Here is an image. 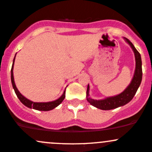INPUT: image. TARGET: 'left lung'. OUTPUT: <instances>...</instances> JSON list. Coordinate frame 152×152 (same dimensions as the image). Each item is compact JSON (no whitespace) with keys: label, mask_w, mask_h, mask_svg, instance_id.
Segmentation results:
<instances>
[{"label":"left lung","mask_w":152,"mask_h":152,"mask_svg":"<svg viewBox=\"0 0 152 152\" xmlns=\"http://www.w3.org/2000/svg\"><path fill=\"white\" fill-rule=\"evenodd\" d=\"M125 40L129 43V45L132 48L133 51L134 53V57H135V70H134V74L132 78L131 83L119 95L115 96H112V97H108L105 99L102 100H94V99L90 98L89 95V90H90V86L87 85V100L89 103L93 107H96V108H99L100 110H110L113 109L118 108L119 107H121L126 104L127 103L130 102L133 97L135 95L139 86L140 85L142 81V61L141 56H140V53L137 50V49L134 48L133 44L129 40L126 38H124Z\"/></svg>","instance_id":"left-lung-1"}]
</instances>
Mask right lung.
<instances>
[{
    "label": "right lung",
    "instance_id": "add662e5",
    "mask_svg": "<svg viewBox=\"0 0 152 152\" xmlns=\"http://www.w3.org/2000/svg\"><path fill=\"white\" fill-rule=\"evenodd\" d=\"M16 56V54H15ZM15 56L14 58L13 63H12V70H11V80H12V87H13L14 90H15V93H16L17 96H18V99H20L21 102L24 105L26 106L28 108H33L34 110H39V111H49V110H51L53 109H54L55 107H56L57 106H59L61 103L62 102V101L65 99V90L64 91L63 94L62 95L60 98H59L56 100L53 101V102H34L28 100L26 98L24 97L22 94L19 92V90L17 88L16 85H15V81H14V76H13V67H14V63H15Z\"/></svg>",
    "mask_w": 152,
    "mask_h": 152
}]
</instances>
